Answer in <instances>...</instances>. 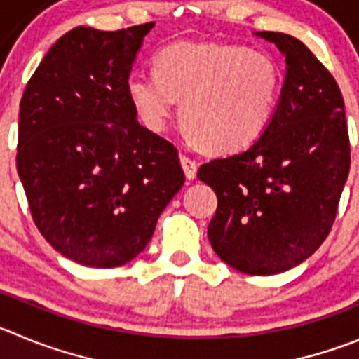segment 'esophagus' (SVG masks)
<instances>
[{
  "mask_svg": "<svg viewBox=\"0 0 359 359\" xmlns=\"http://www.w3.org/2000/svg\"><path fill=\"white\" fill-rule=\"evenodd\" d=\"M180 164H182V170L186 173L187 180H193L196 177V170H198V164L196 161H193L187 156H180Z\"/></svg>",
  "mask_w": 359,
  "mask_h": 359,
  "instance_id": "1",
  "label": "esophagus"
}]
</instances>
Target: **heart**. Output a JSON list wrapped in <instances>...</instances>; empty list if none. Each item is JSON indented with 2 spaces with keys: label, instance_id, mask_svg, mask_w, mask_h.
<instances>
[{
  "label": "heart",
  "instance_id": "1",
  "mask_svg": "<svg viewBox=\"0 0 359 359\" xmlns=\"http://www.w3.org/2000/svg\"><path fill=\"white\" fill-rule=\"evenodd\" d=\"M156 74H133L127 97L152 133L180 120L210 152L248 149L264 134L280 95L276 62L260 51L221 42H177L154 60Z\"/></svg>",
  "mask_w": 359,
  "mask_h": 359
}]
</instances>
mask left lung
<instances>
[{
  "label": "left lung",
  "mask_w": 359,
  "mask_h": 359,
  "mask_svg": "<svg viewBox=\"0 0 359 359\" xmlns=\"http://www.w3.org/2000/svg\"><path fill=\"white\" fill-rule=\"evenodd\" d=\"M285 56V81L269 126L236 156L202 164L217 195L209 241L251 276L283 273L311 257L333 226L351 168L344 97L301 40L259 32Z\"/></svg>",
  "instance_id": "left-lung-1"
}]
</instances>
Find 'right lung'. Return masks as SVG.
Wrapping results in <instances>:
<instances>
[{
    "label": "right lung",
    "instance_id": "right-lung-1",
    "mask_svg": "<svg viewBox=\"0 0 359 359\" xmlns=\"http://www.w3.org/2000/svg\"><path fill=\"white\" fill-rule=\"evenodd\" d=\"M152 26L70 29L21 99L18 173L33 221L81 266L108 269L138 257L186 180L175 147L140 126L127 97Z\"/></svg>",
    "mask_w": 359,
    "mask_h": 359
}]
</instances>
